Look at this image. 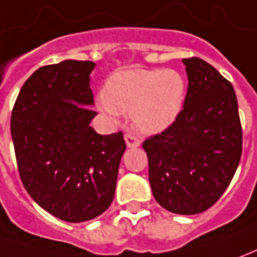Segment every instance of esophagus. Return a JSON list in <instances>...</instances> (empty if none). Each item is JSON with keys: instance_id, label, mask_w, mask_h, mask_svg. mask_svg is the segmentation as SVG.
<instances>
[{"instance_id": "34e87169", "label": "esophagus", "mask_w": 257, "mask_h": 257, "mask_svg": "<svg viewBox=\"0 0 257 257\" xmlns=\"http://www.w3.org/2000/svg\"><path fill=\"white\" fill-rule=\"evenodd\" d=\"M124 140L127 147H130V148H136V147H139L141 144V140L137 136L132 134V133H127L124 136Z\"/></svg>"}]
</instances>
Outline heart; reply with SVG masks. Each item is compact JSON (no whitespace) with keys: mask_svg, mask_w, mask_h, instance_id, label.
<instances>
[{"mask_svg":"<svg viewBox=\"0 0 257 257\" xmlns=\"http://www.w3.org/2000/svg\"><path fill=\"white\" fill-rule=\"evenodd\" d=\"M186 82L175 70H125L107 78L98 105L106 114H132L144 133H158L172 124L185 103Z\"/></svg>","mask_w":257,"mask_h":257,"instance_id":"1","label":"heart"}]
</instances>
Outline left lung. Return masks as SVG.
<instances>
[{
  "instance_id": "left-lung-1",
  "label": "left lung",
  "mask_w": 257,
  "mask_h": 257,
  "mask_svg": "<svg viewBox=\"0 0 257 257\" xmlns=\"http://www.w3.org/2000/svg\"><path fill=\"white\" fill-rule=\"evenodd\" d=\"M183 63V109L143 148L155 200L171 213L190 215L217 203L231 183L242 155V125L232 84L201 58Z\"/></svg>"
}]
</instances>
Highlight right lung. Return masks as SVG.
Returning a JSON list of instances; mask_svg holds the SVG:
<instances>
[{
    "label": "right lung",
    "instance_id": "right-lung-1",
    "mask_svg": "<svg viewBox=\"0 0 257 257\" xmlns=\"http://www.w3.org/2000/svg\"><path fill=\"white\" fill-rule=\"evenodd\" d=\"M92 61L65 60L40 67L21 88L11 116L19 176L47 213L84 222L105 213L114 197L123 133L100 136L89 123L96 111Z\"/></svg>",
    "mask_w": 257,
    "mask_h": 257
}]
</instances>
